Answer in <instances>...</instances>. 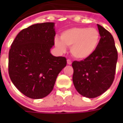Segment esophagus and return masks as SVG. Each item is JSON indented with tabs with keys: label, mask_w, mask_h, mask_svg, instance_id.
<instances>
[{
	"label": "esophagus",
	"mask_w": 123,
	"mask_h": 123,
	"mask_svg": "<svg viewBox=\"0 0 123 123\" xmlns=\"http://www.w3.org/2000/svg\"><path fill=\"white\" fill-rule=\"evenodd\" d=\"M71 63H72V62H71V60H69V59L67 60V64H69V65H71Z\"/></svg>",
	"instance_id": "1"
}]
</instances>
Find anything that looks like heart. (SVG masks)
Wrapping results in <instances>:
<instances>
[{"label":"heart","instance_id":"obj_1","mask_svg":"<svg viewBox=\"0 0 123 123\" xmlns=\"http://www.w3.org/2000/svg\"><path fill=\"white\" fill-rule=\"evenodd\" d=\"M100 36L95 28L73 27L61 33V39L56 37L55 45L60 52H64L66 47H71L73 57L84 60L91 56L99 44Z\"/></svg>","mask_w":123,"mask_h":123}]
</instances>
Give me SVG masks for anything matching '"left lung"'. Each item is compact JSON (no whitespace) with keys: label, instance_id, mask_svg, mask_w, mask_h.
I'll list each match as a JSON object with an SVG mask.
<instances>
[{"label":"left lung","instance_id":"left-lung-1","mask_svg":"<svg viewBox=\"0 0 123 123\" xmlns=\"http://www.w3.org/2000/svg\"><path fill=\"white\" fill-rule=\"evenodd\" d=\"M100 39L93 54L81 61H74L73 82L79 94L89 98L98 97L112 84L114 80L117 51L110 32L97 24Z\"/></svg>","mask_w":123,"mask_h":123}]
</instances>
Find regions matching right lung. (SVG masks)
I'll use <instances>...</instances> for the list:
<instances>
[{"label":"right lung","instance_id":"obj_1","mask_svg":"<svg viewBox=\"0 0 123 123\" xmlns=\"http://www.w3.org/2000/svg\"><path fill=\"white\" fill-rule=\"evenodd\" d=\"M55 24H34L18 34L9 52V75L12 84L32 99L45 97L54 89L66 59L50 53L54 45Z\"/></svg>","mask_w":123,"mask_h":123}]
</instances>
